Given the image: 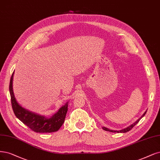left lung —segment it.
Here are the masks:
<instances>
[{
    "mask_svg": "<svg viewBox=\"0 0 160 160\" xmlns=\"http://www.w3.org/2000/svg\"><path fill=\"white\" fill-rule=\"evenodd\" d=\"M146 111L144 112V114H143L142 117L138 120L137 121H136V122L133 124H132V125H130V126H129L128 127H127V128H124V129H123V130H119V131H117V130H110V129H108V128H105V127H102V129L104 130H106V131H108V132H120V133H125V132H128V131H130L132 128L136 124H138V122L140 121V120L144 117V116L146 114Z\"/></svg>",
    "mask_w": 160,
    "mask_h": 160,
    "instance_id": "obj_1",
    "label": "left lung"
}]
</instances>
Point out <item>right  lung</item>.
<instances>
[{"mask_svg":"<svg viewBox=\"0 0 160 160\" xmlns=\"http://www.w3.org/2000/svg\"><path fill=\"white\" fill-rule=\"evenodd\" d=\"M13 75L14 72L10 78L9 91L11 98V104H12V107L16 117L32 131L36 132L50 133L58 131L61 128L65 121V116L68 110V102L66 103L62 108H60L59 111L53 115L50 118L30 112L20 106L16 101L12 90Z\"/></svg>","mask_w":160,"mask_h":160,"instance_id":"right-lung-1","label":"right lung"}]
</instances>
